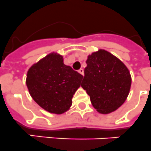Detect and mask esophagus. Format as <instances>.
<instances>
[{
    "label": "esophagus",
    "mask_w": 151,
    "mask_h": 151,
    "mask_svg": "<svg viewBox=\"0 0 151 151\" xmlns=\"http://www.w3.org/2000/svg\"><path fill=\"white\" fill-rule=\"evenodd\" d=\"M78 72H79V73H81V74H82V75H83V70L82 69V68H81V69H80L79 70H78Z\"/></svg>",
    "instance_id": "1"
}]
</instances>
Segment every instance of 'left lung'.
<instances>
[{"label": "left lung", "mask_w": 151, "mask_h": 151, "mask_svg": "<svg viewBox=\"0 0 151 151\" xmlns=\"http://www.w3.org/2000/svg\"><path fill=\"white\" fill-rule=\"evenodd\" d=\"M81 87L97 112H114L126 101L131 86L128 68L110 52L99 49L88 55Z\"/></svg>", "instance_id": "obj_1"}]
</instances>
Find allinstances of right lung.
I'll use <instances>...</instances> for the list:
<instances>
[{"instance_id":"right-lung-1","label":"right lung","mask_w":151,"mask_h":151,"mask_svg":"<svg viewBox=\"0 0 151 151\" xmlns=\"http://www.w3.org/2000/svg\"><path fill=\"white\" fill-rule=\"evenodd\" d=\"M82 78L81 73L64 64L62 55L52 52L29 68L26 84L40 107L51 114H61L71 106Z\"/></svg>"}]
</instances>
